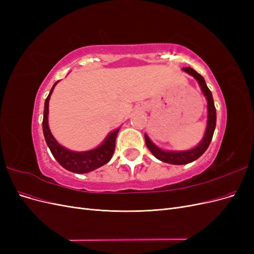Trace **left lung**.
<instances>
[{
	"label": "left lung",
	"instance_id": "obj_1",
	"mask_svg": "<svg viewBox=\"0 0 254 254\" xmlns=\"http://www.w3.org/2000/svg\"><path fill=\"white\" fill-rule=\"evenodd\" d=\"M183 71L191 75L193 77L198 81L199 86L201 88V91L206 98L207 102V124L206 129L203 135V139L199 143L195 148H191L189 150L184 151H166L159 148L157 145L153 144L151 140L148 137L147 134H145V142L146 146L151 151V153L157 159L165 163L175 164V165H182L193 162V161L197 160L199 157L203 155V152L209 147V145L212 141V137L214 134L215 127H216V109H215L213 96L210 89L206 87V83L204 81V78L200 74H198L194 68L191 67H183Z\"/></svg>",
	"mask_w": 254,
	"mask_h": 254
}]
</instances>
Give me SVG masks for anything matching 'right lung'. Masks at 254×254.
Segmentation results:
<instances>
[{"mask_svg": "<svg viewBox=\"0 0 254 254\" xmlns=\"http://www.w3.org/2000/svg\"><path fill=\"white\" fill-rule=\"evenodd\" d=\"M58 81L54 83V86L51 89L50 94L47 97V99H45L44 104L42 128L45 142H47L54 158H55L57 160V162L64 168H65V170L77 174H86L92 172L96 170V168L105 165L106 163H108L110 159L112 158L115 149V139H117L120 128L115 129L114 131L107 135L102 145H99L98 147L88 151H72L66 149L64 146H61L51 133L48 117L50 97Z\"/></svg>", "mask_w": 254, "mask_h": 254, "instance_id": "add662e5", "label": "right lung"}]
</instances>
